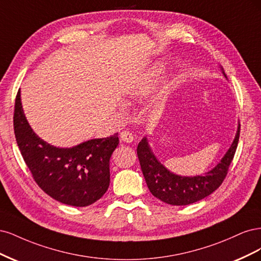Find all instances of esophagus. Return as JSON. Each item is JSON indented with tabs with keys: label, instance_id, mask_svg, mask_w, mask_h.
<instances>
[{
	"label": "esophagus",
	"instance_id": "34e87169",
	"mask_svg": "<svg viewBox=\"0 0 261 261\" xmlns=\"http://www.w3.org/2000/svg\"><path fill=\"white\" fill-rule=\"evenodd\" d=\"M133 134L129 131H122L120 133V140L124 143H131L133 141Z\"/></svg>",
	"mask_w": 261,
	"mask_h": 261
}]
</instances>
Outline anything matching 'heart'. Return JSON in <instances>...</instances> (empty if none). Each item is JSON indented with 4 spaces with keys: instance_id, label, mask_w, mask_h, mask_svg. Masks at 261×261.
I'll return each mask as SVG.
<instances>
[{
    "instance_id": "obj_1",
    "label": "heart",
    "mask_w": 261,
    "mask_h": 261,
    "mask_svg": "<svg viewBox=\"0 0 261 261\" xmlns=\"http://www.w3.org/2000/svg\"><path fill=\"white\" fill-rule=\"evenodd\" d=\"M154 75H156V74H152V78H150V75H149L148 78H144V80L143 81L136 83V86H133L128 93L130 95H139V94L145 93V92H147L150 88H153V86H154V78H153Z\"/></svg>"
}]
</instances>
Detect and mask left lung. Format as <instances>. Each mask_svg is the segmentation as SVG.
<instances>
[{
	"instance_id": "left-lung-1",
	"label": "left lung",
	"mask_w": 261,
	"mask_h": 261,
	"mask_svg": "<svg viewBox=\"0 0 261 261\" xmlns=\"http://www.w3.org/2000/svg\"><path fill=\"white\" fill-rule=\"evenodd\" d=\"M224 77L226 75L221 67ZM240 122L238 131L228 152L212 170L205 174L183 176L168 170L154 155L146 137L138 145V157L141 169L152 194L162 201L174 206H186L207 197L221 186L229 166L233 161L240 139Z\"/></svg>"
}]
</instances>
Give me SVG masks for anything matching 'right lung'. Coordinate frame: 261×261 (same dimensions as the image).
<instances>
[{"mask_svg": "<svg viewBox=\"0 0 261 261\" xmlns=\"http://www.w3.org/2000/svg\"><path fill=\"white\" fill-rule=\"evenodd\" d=\"M14 131L33 179L60 203L86 207L102 197L111 181L109 161L119 144L118 133L61 148L39 138L24 116L20 90L15 100Z\"/></svg>", "mask_w": 261, "mask_h": 261, "instance_id": "1", "label": "right lung"}]
</instances>
